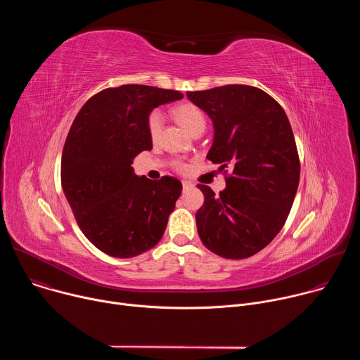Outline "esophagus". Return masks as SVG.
<instances>
[{
	"instance_id": "1",
	"label": "esophagus",
	"mask_w": 360,
	"mask_h": 360,
	"mask_svg": "<svg viewBox=\"0 0 360 360\" xmlns=\"http://www.w3.org/2000/svg\"><path fill=\"white\" fill-rule=\"evenodd\" d=\"M182 188L184 189H188V188H192V184L189 181H182Z\"/></svg>"
}]
</instances>
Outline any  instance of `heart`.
<instances>
[{"label":"heart","mask_w":360,"mask_h":360,"mask_svg":"<svg viewBox=\"0 0 360 360\" xmlns=\"http://www.w3.org/2000/svg\"><path fill=\"white\" fill-rule=\"evenodd\" d=\"M174 115L176 120L185 127V129L193 135L198 131H205V127H207V120H205V115L202 110L193 104H182L178 105L174 110ZM164 128V114L160 110L152 111L149 118H148V132L149 136L155 141L160 138L161 132ZM179 168H184L182 164L178 165Z\"/></svg>","instance_id":"1"}]
</instances>
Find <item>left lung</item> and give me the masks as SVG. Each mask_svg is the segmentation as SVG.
Wrapping results in <instances>:
<instances>
[{
	"mask_svg": "<svg viewBox=\"0 0 360 360\" xmlns=\"http://www.w3.org/2000/svg\"><path fill=\"white\" fill-rule=\"evenodd\" d=\"M186 96L214 124L207 158L232 169L218 196L198 185L205 198L195 215L199 238L222 258H249L272 242L292 208L300 175L292 127L259 88L225 85Z\"/></svg>",
	"mask_w": 360,
	"mask_h": 360,
	"instance_id": "left-lung-1",
	"label": "left lung"
}]
</instances>
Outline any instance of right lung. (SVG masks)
<instances>
[{
	"label": "right lung",
	"mask_w": 360,
	"mask_h": 360,
	"mask_svg": "<svg viewBox=\"0 0 360 360\" xmlns=\"http://www.w3.org/2000/svg\"><path fill=\"white\" fill-rule=\"evenodd\" d=\"M184 98L148 85L107 88L75 117L61 158V184L86 239L114 258H134L155 246L182 192L172 176L150 181L131 167L152 149L153 108Z\"/></svg>",
	"instance_id": "add662e5"
}]
</instances>
